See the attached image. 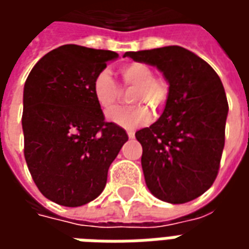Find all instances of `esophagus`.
<instances>
[{"mask_svg":"<svg viewBox=\"0 0 249 249\" xmlns=\"http://www.w3.org/2000/svg\"><path fill=\"white\" fill-rule=\"evenodd\" d=\"M128 137H129V139H135V132H133V130H129V132H128Z\"/></svg>","mask_w":249,"mask_h":249,"instance_id":"34e87169","label":"esophagus"}]
</instances>
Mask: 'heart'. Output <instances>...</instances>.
<instances>
[{"mask_svg": "<svg viewBox=\"0 0 249 249\" xmlns=\"http://www.w3.org/2000/svg\"><path fill=\"white\" fill-rule=\"evenodd\" d=\"M124 88H133L129 96L132 107H120L107 113V119L124 129H136L149 121L151 110L164 108L169 97V84L162 77L153 76V69L144 62H129L120 68ZM93 96L104 110L113 108L119 101L121 89L108 71L96 74L92 84Z\"/></svg>", "mask_w": 249, "mask_h": 249, "instance_id": "1", "label": "heart"}]
</instances>
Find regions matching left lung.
Here are the masks:
<instances>
[{"mask_svg":"<svg viewBox=\"0 0 249 249\" xmlns=\"http://www.w3.org/2000/svg\"><path fill=\"white\" fill-rule=\"evenodd\" d=\"M124 56L156 66L169 82L161 117L136 132L146 187L162 201L188 203L208 191L219 173L228 114L224 87L211 65L181 46Z\"/></svg>","mask_w":249,"mask_h":249,"instance_id":"obj_1","label":"left lung"}]
</instances>
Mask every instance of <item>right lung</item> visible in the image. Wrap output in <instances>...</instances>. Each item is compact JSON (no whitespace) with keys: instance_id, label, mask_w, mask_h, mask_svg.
<instances>
[{"instance_id":"obj_1","label":"right lung","mask_w":249,"mask_h":249,"mask_svg":"<svg viewBox=\"0 0 249 249\" xmlns=\"http://www.w3.org/2000/svg\"><path fill=\"white\" fill-rule=\"evenodd\" d=\"M112 51L62 45L37 62L25 81L24 155L40 192L54 203L80 207L103 192L108 169L128 141L107 123L92 84Z\"/></svg>"}]
</instances>
